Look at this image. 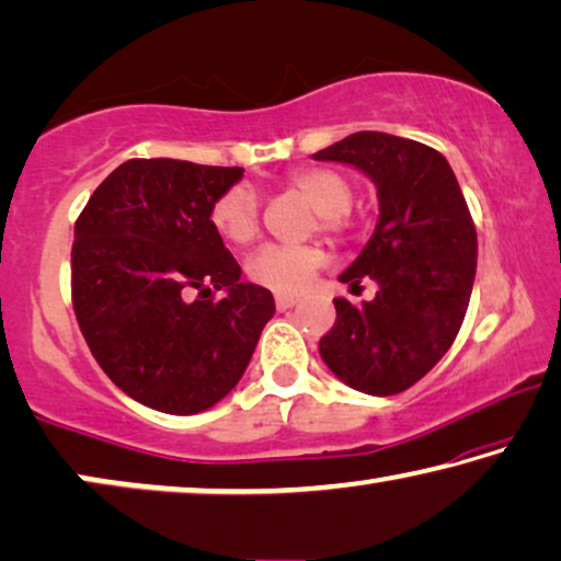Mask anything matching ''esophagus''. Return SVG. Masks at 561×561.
I'll use <instances>...</instances> for the list:
<instances>
[{"label":"esophagus","instance_id":"obj_1","mask_svg":"<svg viewBox=\"0 0 561 561\" xmlns=\"http://www.w3.org/2000/svg\"><path fill=\"white\" fill-rule=\"evenodd\" d=\"M298 304L296 296H275V306H278V311H288V308H294Z\"/></svg>","mask_w":561,"mask_h":561}]
</instances>
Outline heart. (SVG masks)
<instances>
[{
    "label": "heart",
    "instance_id": "obj_1",
    "mask_svg": "<svg viewBox=\"0 0 561 561\" xmlns=\"http://www.w3.org/2000/svg\"><path fill=\"white\" fill-rule=\"evenodd\" d=\"M290 184L311 202L319 213V227L327 232L339 230L341 215L352 205V184L331 169H300ZM213 225L225 240L245 245L257 234V197L245 184L230 186L215 199ZM323 253L313 245H263L248 261V275L261 286L280 294H298L311 283Z\"/></svg>",
    "mask_w": 561,
    "mask_h": 561
}]
</instances>
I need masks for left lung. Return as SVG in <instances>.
Masks as SVG:
<instances>
[{
	"mask_svg": "<svg viewBox=\"0 0 561 561\" xmlns=\"http://www.w3.org/2000/svg\"><path fill=\"white\" fill-rule=\"evenodd\" d=\"M313 159L359 169L379 199L375 232L339 275L348 288L371 278L379 290L362 306L334 298L321 359L356 392H404L443 359L466 319L478 261L466 197L440 151L402 136L359 131Z\"/></svg>",
	"mask_w": 561,
	"mask_h": 561,
	"instance_id": "left-lung-1",
	"label": "left lung"
}]
</instances>
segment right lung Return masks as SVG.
<instances>
[{
    "label": "right lung",
    "mask_w": 561,
    "mask_h": 561,
    "mask_svg": "<svg viewBox=\"0 0 561 561\" xmlns=\"http://www.w3.org/2000/svg\"><path fill=\"white\" fill-rule=\"evenodd\" d=\"M242 172L124 161L76 222L78 327L113 385L167 415H197L230 394L275 313L271 290L240 280L213 225L215 199ZM217 289L224 298L213 301Z\"/></svg>",
    "instance_id": "add662e5"
}]
</instances>
